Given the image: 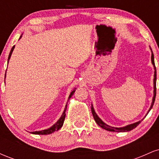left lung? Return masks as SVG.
Listing matches in <instances>:
<instances>
[{
  "label": "left lung",
  "mask_w": 159,
  "mask_h": 159,
  "mask_svg": "<svg viewBox=\"0 0 159 159\" xmlns=\"http://www.w3.org/2000/svg\"><path fill=\"white\" fill-rule=\"evenodd\" d=\"M152 50V49H151ZM151 59H152V63L153 66H154V68H155V75H154V96H153V98H152V105H151V107L150 108H149V111L151 110V108H152L153 105H154V102H155V99H156V66H155V62H154V55H153V53L152 52V57H151ZM91 111H92V114L93 116V118L95 120V121H96V123L98 124V125H99L100 127H102V129H105V130H107V131H110V132H129V131H131L133 129H134V128H136L138 126L139 124L141 123V121L143 120H141L140 121H138L137 122L135 123H133V124H131V125H126V126L125 127H122V128H114V127H111V126H109V125H107L105 124L104 122L102 121V120L100 119L99 117L96 115V112H95L94 109H93V105L91 106ZM148 114V113H147Z\"/></svg>",
  "instance_id": "8db88e82"
}]
</instances>
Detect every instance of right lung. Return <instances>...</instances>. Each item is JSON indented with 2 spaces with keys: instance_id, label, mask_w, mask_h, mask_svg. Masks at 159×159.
Wrapping results in <instances>:
<instances>
[{
  "instance_id": "right-lung-1",
  "label": "right lung",
  "mask_w": 159,
  "mask_h": 159,
  "mask_svg": "<svg viewBox=\"0 0 159 159\" xmlns=\"http://www.w3.org/2000/svg\"><path fill=\"white\" fill-rule=\"evenodd\" d=\"M14 48H15V45H14V46H12V49H11L10 54H9L8 62H9V61H10L11 54H12V51H13ZM75 91V90H73L72 91V92H71L70 95H69V99L71 97H72V95L74 94ZM66 107H67V104H66V105L64 111H63V114H62V116H61V117L60 118V120H58V121L57 122V123L54 124V125H53V126H52L51 128H49V129H45V130L39 131V132H31L32 134H52V133H53L54 132H55V131L59 130V129L62 127V125H63V122H64V120H65V117H66Z\"/></svg>"
}]
</instances>
